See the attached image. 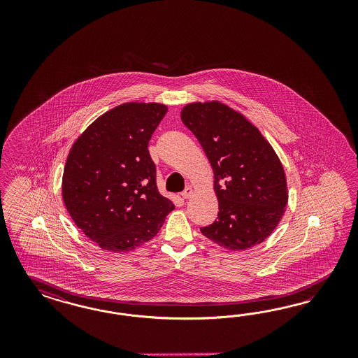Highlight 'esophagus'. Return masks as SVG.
I'll use <instances>...</instances> for the list:
<instances>
[{"label": "esophagus", "mask_w": 358, "mask_h": 358, "mask_svg": "<svg viewBox=\"0 0 358 358\" xmlns=\"http://www.w3.org/2000/svg\"><path fill=\"white\" fill-rule=\"evenodd\" d=\"M193 193H194V190H193L190 186H187V187L185 189L184 192L181 193V195H182V198H184V199H189V198L193 195Z\"/></svg>", "instance_id": "34e87169"}]
</instances>
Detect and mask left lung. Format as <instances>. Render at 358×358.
Listing matches in <instances>:
<instances>
[{
    "mask_svg": "<svg viewBox=\"0 0 358 358\" xmlns=\"http://www.w3.org/2000/svg\"><path fill=\"white\" fill-rule=\"evenodd\" d=\"M181 120L202 145L215 177L219 213L201 232L229 250L260 244L277 227L287 203L278 156L260 131L223 103H189Z\"/></svg>",
    "mask_w": 358,
    "mask_h": 358,
    "instance_id": "left-lung-1",
    "label": "left lung"
}]
</instances>
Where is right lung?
I'll return each mask as SVG.
<instances>
[{"mask_svg":"<svg viewBox=\"0 0 358 358\" xmlns=\"http://www.w3.org/2000/svg\"><path fill=\"white\" fill-rule=\"evenodd\" d=\"M166 111L160 103H123L94 120L71 148L64 205L102 250L127 252L147 243L174 208L157 190L148 151Z\"/></svg>","mask_w":358,"mask_h":358,"instance_id":"right-lung-1","label":"right lung"}]
</instances>
